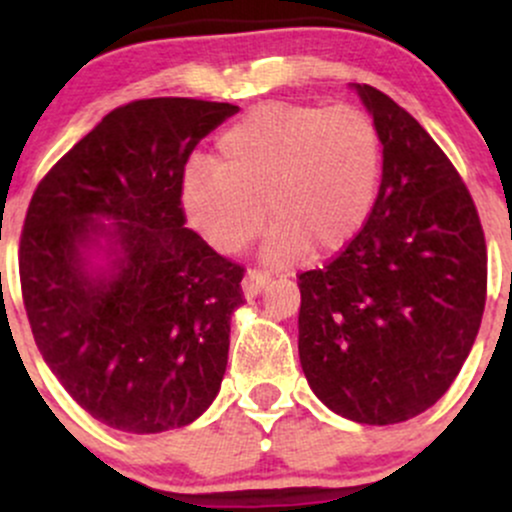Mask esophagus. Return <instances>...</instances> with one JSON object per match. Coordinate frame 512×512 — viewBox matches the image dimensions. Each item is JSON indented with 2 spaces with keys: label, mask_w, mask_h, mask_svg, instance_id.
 <instances>
[{
  "label": "esophagus",
  "mask_w": 512,
  "mask_h": 512,
  "mask_svg": "<svg viewBox=\"0 0 512 512\" xmlns=\"http://www.w3.org/2000/svg\"><path fill=\"white\" fill-rule=\"evenodd\" d=\"M269 284V274H264V272H257V269H250L248 274H245V279H243V296L248 298H255L257 293H260L264 286Z\"/></svg>",
  "instance_id": "obj_1"
}]
</instances>
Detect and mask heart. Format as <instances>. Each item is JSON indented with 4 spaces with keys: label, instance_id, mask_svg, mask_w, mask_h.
<instances>
[{
    "label": "heart",
    "instance_id": "1",
    "mask_svg": "<svg viewBox=\"0 0 512 512\" xmlns=\"http://www.w3.org/2000/svg\"><path fill=\"white\" fill-rule=\"evenodd\" d=\"M380 187V137L354 105L272 101L252 108L216 142V163L192 161L180 180L187 223L221 255H238L272 231L276 267L349 245ZM268 214H263V209Z\"/></svg>",
    "mask_w": 512,
    "mask_h": 512
}]
</instances>
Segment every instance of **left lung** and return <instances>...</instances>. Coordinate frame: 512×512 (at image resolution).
<instances>
[{
  "mask_svg": "<svg viewBox=\"0 0 512 512\" xmlns=\"http://www.w3.org/2000/svg\"><path fill=\"white\" fill-rule=\"evenodd\" d=\"M351 88L378 129L383 180L358 236L298 276V356L327 409L387 426L433 407L467 361L486 303V243L431 134L378 88Z\"/></svg>",
  "mask_w": 512,
  "mask_h": 512,
  "instance_id": "left-lung-1",
  "label": "left lung"
}]
</instances>
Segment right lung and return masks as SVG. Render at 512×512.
<instances>
[{
	"mask_svg": "<svg viewBox=\"0 0 512 512\" xmlns=\"http://www.w3.org/2000/svg\"><path fill=\"white\" fill-rule=\"evenodd\" d=\"M238 105L149 98L105 115L28 204L19 272L48 368L93 419L163 433L219 395L243 269L185 228L192 149Z\"/></svg>",
	"mask_w": 512,
	"mask_h": 512,
	"instance_id": "obj_1",
	"label": "right lung"
}]
</instances>
